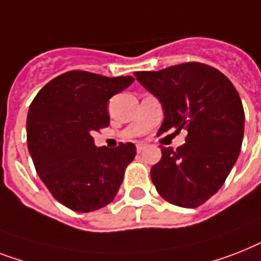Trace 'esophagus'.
Listing matches in <instances>:
<instances>
[{
  "mask_svg": "<svg viewBox=\"0 0 261 261\" xmlns=\"http://www.w3.org/2000/svg\"><path fill=\"white\" fill-rule=\"evenodd\" d=\"M145 149H146V145H143V143H138V145H137V151L138 152H142Z\"/></svg>",
  "mask_w": 261,
  "mask_h": 261,
  "instance_id": "34e87169",
  "label": "esophagus"
}]
</instances>
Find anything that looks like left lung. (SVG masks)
Listing matches in <instances>:
<instances>
[{
	"label": "left lung",
	"instance_id": "1",
	"mask_svg": "<svg viewBox=\"0 0 261 261\" xmlns=\"http://www.w3.org/2000/svg\"><path fill=\"white\" fill-rule=\"evenodd\" d=\"M134 75L164 107L158 133H188L177 150L161 146L152 184L170 204L200 206L221 188L240 154L245 115L239 92L219 69L196 61Z\"/></svg>",
	"mask_w": 261,
	"mask_h": 261
}]
</instances>
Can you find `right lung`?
<instances>
[{
	"label": "right lung",
	"instance_id": "add662e5",
	"mask_svg": "<svg viewBox=\"0 0 261 261\" xmlns=\"http://www.w3.org/2000/svg\"><path fill=\"white\" fill-rule=\"evenodd\" d=\"M133 76L69 71L42 87L27 118L28 149L50 194L72 211L87 213L109 205L119 190L134 143L96 147L95 131L110 124L107 103Z\"/></svg>",
	"mask_w": 261,
	"mask_h": 261
}]
</instances>
